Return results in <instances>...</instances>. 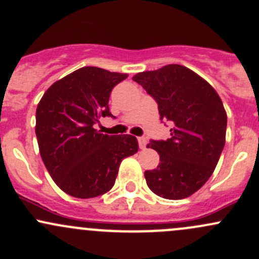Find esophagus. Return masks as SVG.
Returning a JSON list of instances; mask_svg holds the SVG:
<instances>
[{"instance_id":"1","label":"esophagus","mask_w":259,"mask_h":259,"mask_svg":"<svg viewBox=\"0 0 259 259\" xmlns=\"http://www.w3.org/2000/svg\"><path fill=\"white\" fill-rule=\"evenodd\" d=\"M138 141H139V146H140V149H145L146 148V144H148V140H146V138H144V137L138 138Z\"/></svg>"}]
</instances>
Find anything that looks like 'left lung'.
<instances>
[{"label": "left lung", "mask_w": 259, "mask_h": 259, "mask_svg": "<svg viewBox=\"0 0 259 259\" xmlns=\"http://www.w3.org/2000/svg\"><path fill=\"white\" fill-rule=\"evenodd\" d=\"M140 84L157 103L160 119L171 124L167 140H150L160 164L145 171L154 194L181 200L200 190L211 178L225 146L227 115L221 98L189 68L168 64L138 73Z\"/></svg>", "instance_id": "8db88e82"}]
</instances>
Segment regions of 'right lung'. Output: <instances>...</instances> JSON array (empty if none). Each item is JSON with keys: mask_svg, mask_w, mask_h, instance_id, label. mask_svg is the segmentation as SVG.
Wrapping results in <instances>:
<instances>
[{"mask_svg": "<svg viewBox=\"0 0 259 259\" xmlns=\"http://www.w3.org/2000/svg\"><path fill=\"white\" fill-rule=\"evenodd\" d=\"M127 74L83 67L52 84L36 111L39 154L51 178L65 194L92 198L115 184L122 159L137 154L133 135H107L95 129L100 116L115 118L109 97Z\"/></svg>", "mask_w": 259, "mask_h": 259, "instance_id": "right-lung-1", "label": "right lung"}]
</instances>
